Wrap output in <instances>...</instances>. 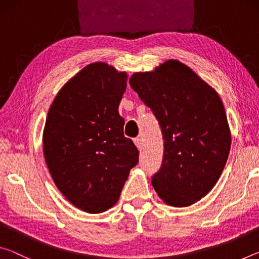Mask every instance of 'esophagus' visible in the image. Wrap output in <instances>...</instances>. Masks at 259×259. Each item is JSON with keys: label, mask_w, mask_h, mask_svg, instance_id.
I'll return each mask as SVG.
<instances>
[{"label": "esophagus", "mask_w": 259, "mask_h": 259, "mask_svg": "<svg viewBox=\"0 0 259 259\" xmlns=\"http://www.w3.org/2000/svg\"><path fill=\"white\" fill-rule=\"evenodd\" d=\"M134 142H135V144H136V146L138 147V150H142V147H143L142 139H140V138H135Z\"/></svg>", "instance_id": "1"}]
</instances>
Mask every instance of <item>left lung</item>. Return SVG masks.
<instances>
[{"label":"left lung","mask_w":259,"mask_h":259,"mask_svg":"<svg viewBox=\"0 0 259 259\" xmlns=\"http://www.w3.org/2000/svg\"><path fill=\"white\" fill-rule=\"evenodd\" d=\"M130 87L152 109L163 136V160L152 176L169 205L198 202L216 185L231 148V133L218 94L178 60L135 73Z\"/></svg>","instance_id":"obj_1"}]
</instances>
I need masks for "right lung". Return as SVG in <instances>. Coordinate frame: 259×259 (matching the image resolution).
Returning <instances> with one entry per match:
<instances>
[{"mask_svg": "<svg viewBox=\"0 0 259 259\" xmlns=\"http://www.w3.org/2000/svg\"><path fill=\"white\" fill-rule=\"evenodd\" d=\"M126 74L105 63L88 65L57 94L43 131V153L63 195L83 211L113 207L138 163L139 152L124 137L119 104Z\"/></svg>", "mask_w": 259, "mask_h": 259, "instance_id": "obj_1", "label": "right lung"}]
</instances>
